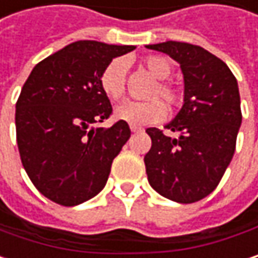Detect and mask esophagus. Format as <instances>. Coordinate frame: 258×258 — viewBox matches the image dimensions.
I'll list each match as a JSON object with an SVG mask.
<instances>
[{"label":"esophagus","instance_id":"34e87169","mask_svg":"<svg viewBox=\"0 0 258 258\" xmlns=\"http://www.w3.org/2000/svg\"><path fill=\"white\" fill-rule=\"evenodd\" d=\"M131 131L132 132H141V131H144L141 126H137V124H131Z\"/></svg>","mask_w":258,"mask_h":258}]
</instances>
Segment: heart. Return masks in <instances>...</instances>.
<instances>
[{
    "instance_id": "obj_1",
    "label": "heart",
    "mask_w": 258,
    "mask_h": 258,
    "mask_svg": "<svg viewBox=\"0 0 258 258\" xmlns=\"http://www.w3.org/2000/svg\"><path fill=\"white\" fill-rule=\"evenodd\" d=\"M141 63L159 80L151 86L150 92L147 93V98H150V101H127L115 110L117 118L131 124H150L162 121L168 114V108L164 105L165 102L171 110H177L182 104V92L172 83L165 80L172 71V65L166 57L150 54L143 59ZM99 87L102 93L113 102L120 101L124 96L126 62L123 59L115 57L102 68L99 74ZM160 99L165 102L160 101Z\"/></svg>"
}]
</instances>
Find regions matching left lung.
<instances>
[{"mask_svg":"<svg viewBox=\"0 0 258 258\" xmlns=\"http://www.w3.org/2000/svg\"><path fill=\"white\" fill-rule=\"evenodd\" d=\"M175 59L184 74V105L166 126L145 132L151 148L144 163L150 185L163 198L193 204L215 190L236 148L242 123L236 77L208 50L178 41L151 44Z\"/></svg>","mask_w":258,"mask_h":258,"instance_id":"1","label":"left lung"}]
</instances>
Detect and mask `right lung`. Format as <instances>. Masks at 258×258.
Here are the masks:
<instances>
[{
  "label": "right lung",
  "instance_id": "right-lung-1",
  "mask_svg": "<svg viewBox=\"0 0 258 258\" xmlns=\"http://www.w3.org/2000/svg\"><path fill=\"white\" fill-rule=\"evenodd\" d=\"M135 46L76 41L38 62L16 102V140L22 165L37 190L63 207L96 196L114 157L131 137L129 124L93 127L113 107L99 74Z\"/></svg>",
  "mask_w": 258,
  "mask_h": 258
}]
</instances>
